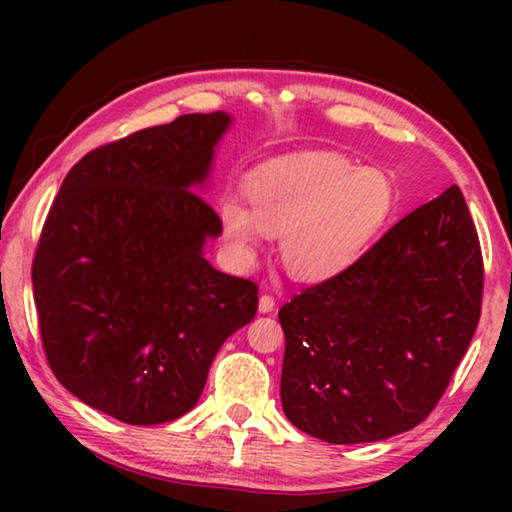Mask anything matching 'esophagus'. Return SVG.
I'll use <instances>...</instances> for the list:
<instances>
[{
  "label": "esophagus",
  "mask_w": 512,
  "mask_h": 512,
  "mask_svg": "<svg viewBox=\"0 0 512 512\" xmlns=\"http://www.w3.org/2000/svg\"><path fill=\"white\" fill-rule=\"evenodd\" d=\"M273 309H275V298L264 293V296L259 298V311H262V314H268V311H273Z\"/></svg>",
  "instance_id": "34e87169"
}]
</instances>
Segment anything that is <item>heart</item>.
<instances>
[{"instance_id": "obj_1", "label": "heart", "mask_w": 512, "mask_h": 512, "mask_svg": "<svg viewBox=\"0 0 512 512\" xmlns=\"http://www.w3.org/2000/svg\"><path fill=\"white\" fill-rule=\"evenodd\" d=\"M248 207L221 205L223 237L244 262L264 235H280L282 266L293 280L323 282L343 273L391 221L393 178L354 167L334 153H300L266 162L244 183Z\"/></svg>"}]
</instances>
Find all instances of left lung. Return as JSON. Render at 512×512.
<instances>
[{"label":"left lung","instance_id":"obj_1","mask_svg":"<svg viewBox=\"0 0 512 512\" xmlns=\"http://www.w3.org/2000/svg\"><path fill=\"white\" fill-rule=\"evenodd\" d=\"M481 298L479 235L452 185L280 309L287 418L332 445L413 429L470 348Z\"/></svg>","mask_w":512,"mask_h":512}]
</instances>
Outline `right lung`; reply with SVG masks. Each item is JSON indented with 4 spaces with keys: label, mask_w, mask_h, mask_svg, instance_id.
I'll use <instances>...</instances> for the list:
<instances>
[{
    "label": "right lung",
    "mask_w": 512,
    "mask_h": 512,
    "mask_svg": "<svg viewBox=\"0 0 512 512\" xmlns=\"http://www.w3.org/2000/svg\"><path fill=\"white\" fill-rule=\"evenodd\" d=\"M230 121L183 115L99 146L42 225L31 280L49 368L135 427L192 411L223 341L257 314V284L203 257L221 219L192 192Z\"/></svg>",
    "instance_id": "add662e5"
}]
</instances>
